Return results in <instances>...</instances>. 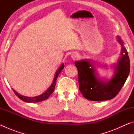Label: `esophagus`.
Instances as JSON below:
<instances>
[{
  "label": "esophagus",
  "mask_w": 134,
  "mask_h": 134,
  "mask_svg": "<svg viewBox=\"0 0 134 134\" xmlns=\"http://www.w3.org/2000/svg\"><path fill=\"white\" fill-rule=\"evenodd\" d=\"M74 60H76L77 58V56H75V57H74V58H73Z\"/></svg>",
  "instance_id": "esophagus-1"
}]
</instances>
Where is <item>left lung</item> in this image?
<instances>
[{
  "label": "left lung",
  "mask_w": 134,
  "mask_h": 134,
  "mask_svg": "<svg viewBox=\"0 0 134 134\" xmlns=\"http://www.w3.org/2000/svg\"><path fill=\"white\" fill-rule=\"evenodd\" d=\"M122 46V57L115 66V76L108 82L96 78L95 70L87 61L75 62L79 72V90L86 99L93 101H102L113 99L123 87L130 71V62L126 49L118 37Z\"/></svg>",
  "instance_id": "left-lung-1"
}]
</instances>
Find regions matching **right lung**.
<instances>
[{
	"label": "right lung",
	"mask_w": 134,
	"mask_h": 134,
	"mask_svg": "<svg viewBox=\"0 0 134 134\" xmlns=\"http://www.w3.org/2000/svg\"><path fill=\"white\" fill-rule=\"evenodd\" d=\"M64 67V64H63L61 67L59 68L58 70H57V71L56 72L55 77H54V79L53 83L51 85L50 87H49L47 90H46L44 93L39 95L38 96H35V97H26V96H24L21 94H19L18 93L15 91L14 89H13V92L15 93V94L19 97L20 99H21L22 100H23L24 102H28V103H35V102H39L41 101H43L45 100L48 98V97L50 96V95L53 93L54 89H55V84H56V80L57 79V77L58 76V74L60 73V72L62 71V70L63 69V68Z\"/></svg>",
	"instance_id": "add662e5"
}]
</instances>
